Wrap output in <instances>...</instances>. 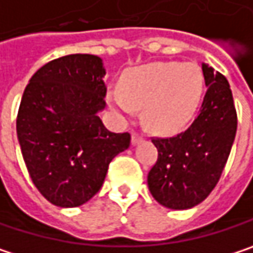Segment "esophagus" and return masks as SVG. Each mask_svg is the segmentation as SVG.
<instances>
[{
	"label": "esophagus",
	"mask_w": 253,
	"mask_h": 253,
	"mask_svg": "<svg viewBox=\"0 0 253 253\" xmlns=\"http://www.w3.org/2000/svg\"><path fill=\"white\" fill-rule=\"evenodd\" d=\"M142 139V135L139 134V132H132V144H136V142H139Z\"/></svg>",
	"instance_id": "obj_1"
}]
</instances>
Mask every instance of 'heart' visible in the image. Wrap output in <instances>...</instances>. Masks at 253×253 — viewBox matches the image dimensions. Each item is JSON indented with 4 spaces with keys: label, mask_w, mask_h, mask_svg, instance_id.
I'll return each mask as SVG.
<instances>
[{
    "label": "heart",
    "mask_w": 253,
    "mask_h": 253,
    "mask_svg": "<svg viewBox=\"0 0 253 253\" xmlns=\"http://www.w3.org/2000/svg\"><path fill=\"white\" fill-rule=\"evenodd\" d=\"M205 79L194 63H153L132 69L121 82L122 92L112 90L111 106L131 117L135 106L145 108V125L157 134H174L193 119L203 95Z\"/></svg>",
    "instance_id": "1"
}]
</instances>
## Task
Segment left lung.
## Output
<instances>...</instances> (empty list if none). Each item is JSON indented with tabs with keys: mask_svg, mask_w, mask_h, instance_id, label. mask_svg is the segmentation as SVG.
Segmentation results:
<instances>
[{
	"mask_svg": "<svg viewBox=\"0 0 253 253\" xmlns=\"http://www.w3.org/2000/svg\"><path fill=\"white\" fill-rule=\"evenodd\" d=\"M202 70L208 90L199 115L177 135L151 138L158 158L148 172V187L160 205L174 210L202 203L216 187L238 128L227 79L208 64Z\"/></svg>",
	"mask_w": 253,
	"mask_h": 253,
	"instance_id": "8db88e82",
	"label": "left lung"
}]
</instances>
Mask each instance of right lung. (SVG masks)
<instances>
[{
	"instance_id": "obj_1",
	"label": "right lung",
	"mask_w": 253,
	"mask_h": 253,
	"mask_svg": "<svg viewBox=\"0 0 253 253\" xmlns=\"http://www.w3.org/2000/svg\"><path fill=\"white\" fill-rule=\"evenodd\" d=\"M105 69L93 54H69L40 67L27 84L17 135L28 174L54 206L78 208L102 187L114 157L131 144L129 132L105 128Z\"/></svg>"
}]
</instances>
